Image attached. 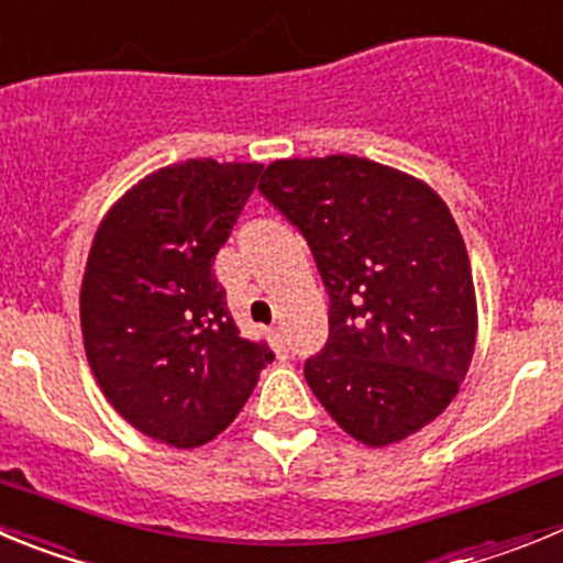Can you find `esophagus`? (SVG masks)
Instances as JSON below:
<instances>
[{
	"label": "esophagus",
	"instance_id": "1",
	"mask_svg": "<svg viewBox=\"0 0 563 563\" xmlns=\"http://www.w3.org/2000/svg\"><path fill=\"white\" fill-rule=\"evenodd\" d=\"M269 342L275 344V351L280 353V356H286L288 342H286V331H283V328H269Z\"/></svg>",
	"mask_w": 563,
	"mask_h": 563
}]
</instances>
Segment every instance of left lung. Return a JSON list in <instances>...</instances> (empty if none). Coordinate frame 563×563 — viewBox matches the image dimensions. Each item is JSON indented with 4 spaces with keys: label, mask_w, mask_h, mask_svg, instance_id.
Instances as JSON below:
<instances>
[{
    "label": "left lung",
    "mask_w": 563,
    "mask_h": 563,
    "mask_svg": "<svg viewBox=\"0 0 563 563\" xmlns=\"http://www.w3.org/2000/svg\"><path fill=\"white\" fill-rule=\"evenodd\" d=\"M257 190L300 230L328 291L306 382L367 445L409 438L465 378L477 300L463 235L432 187L358 156L283 159Z\"/></svg>",
    "instance_id": "obj_1"
}]
</instances>
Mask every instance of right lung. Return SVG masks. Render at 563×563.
<instances>
[{"instance_id":"add662e5","label":"right lung","mask_w":563,"mask_h":563,"mask_svg":"<svg viewBox=\"0 0 563 563\" xmlns=\"http://www.w3.org/2000/svg\"><path fill=\"white\" fill-rule=\"evenodd\" d=\"M257 174L212 159L156 170L111 207L86 261L89 367L131 427L176 449L224 432L275 358L241 336L212 275Z\"/></svg>"}]
</instances>
